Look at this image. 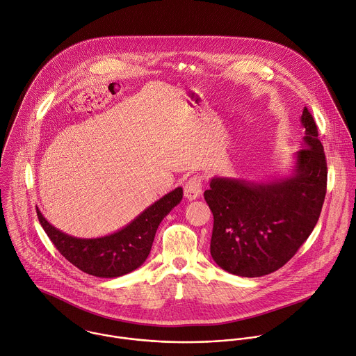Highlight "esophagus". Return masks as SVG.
<instances>
[{
  "mask_svg": "<svg viewBox=\"0 0 356 356\" xmlns=\"http://www.w3.org/2000/svg\"><path fill=\"white\" fill-rule=\"evenodd\" d=\"M202 193V177L201 176H193L186 184H184V197L190 201L197 200Z\"/></svg>",
  "mask_w": 356,
  "mask_h": 356,
  "instance_id": "1",
  "label": "esophagus"
}]
</instances>
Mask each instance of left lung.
<instances>
[{
	"label": "left lung",
	"mask_w": 356,
	"mask_h": 356,
	"mask_svg": "<svg viewBox=\"0 0 356 356\" xmlns=\"http://www.w3.org/2000/svg\"><path fill=\"white\" fill-rule=\"evenodd\" d=\"M304 144L293 173L269 181L213 177L204 193L213 213L211 255L226 272L261 277L284 266L311 236L326 197L327 163L304 108Z\"/></svg>",
	"instance_id": "8db88e82"
}]
</instances>
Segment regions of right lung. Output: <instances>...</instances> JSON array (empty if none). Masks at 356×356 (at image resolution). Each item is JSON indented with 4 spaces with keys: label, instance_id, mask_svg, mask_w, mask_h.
I'll return each instance as SVG.
<instances>
[{
    "label": "right lung",
    "instance_id": "add662e5",
    "mask_svg": "<svg viewBox=\"0 0 356 356\" xmlns=\"http://www.w3.org/2000/svg\"><path fill=\"white\" fill-rule=\"evenodd\" d=\"M181 198L183 188L177 187L144 209L123 229L97 238L72 237L48 223L38 209L37 216L65 259L87 275L113 279L136 270L145 262L159 223Z\"/></svg>",
    "mask_w": 356,
    "mask_h": 356
}]
</instances>
